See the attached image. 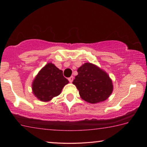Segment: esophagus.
I'll use <instances>...</instances> for the list:
<instances>
[{
  "label": "esophagus",
  "mask_w": 147,
  "mask_h": 147,
  "mask_svg": "<svg viewBox=\"0 0 147 147\" xmlns=\"http://www.w3.org/2000/svg\"><path fill=\"white\" fill-rule=\"evenodd\" d=\"M73 79H74V77H72H72L68 78V81H69L70 83H72V81H73Z\"/></svg>",
  "instance_id": "1"
}]
</instances>
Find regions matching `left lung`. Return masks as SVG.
<instances>
[{
    "instance_id": "8db88e82",
    "label": "left lung",
    "mask_w": 147,
    "mask_h": 147,
    "mask_svg": "<svg viewBox=\"0 0 147 147\" xmlns=\"http://www.w3.org/2000/svg\"><path fill=\"white\" fill-rule=\"evenodd\" d=\"M73 83L85 102L96 104L105 101L113 91V81L107 72L92 63L86 62L77 69Z\"/></svg>"
}]
</instances>
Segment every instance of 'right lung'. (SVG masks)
Segmentation results:
<instances>
[{
  "instance_id": "obj_1",
  "label": "right lung",
  "mask_w": 147,
  "mask_h": 147,
  "mask_svg": "<svg viewBox=\"0 0 147 147\" xmlns=\"http://www.w3.org/2000/svg\"><path fill=\"white\" fill-rule=\"evenodd\" d=\"M62 70L51 62L42 67L32 83V93L42 102H49L59 96L69 81L63 76Z\"/></svg>"
}]
</instances>
